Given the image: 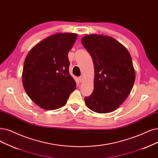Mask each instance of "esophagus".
<instances>
[{
	"mask_svg": "<svg viewBox=\"0 0 158 158\" xmlns=\"http://www.w3.org/2000/svg\"><path fill=\"white\" fill-rule=\"evenodd\" d=\"M79 79V82H82V81H83V76H80V77L78 78Z\"/></svg>",
	"mask_w": 158,
	"mask_h": 158,
	"instance_id": "1",
	"label": "esophagus"
}]
</instances>
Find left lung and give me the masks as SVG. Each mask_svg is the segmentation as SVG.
<instances>
[{
	"mask_svg": "<svg viewBox=\"0 0 158 158\" xmlns=\"http://www.w3.org/2000/svg\"><path fill=\"white\" fill-rule=\"evenodd\" d=\"M81 42L94 66V90L85 98L86 106L98 113L114 111L127 98L135 82L130 52L117 40L104 35H86Z\"/></svg>",
	"mask_w": 158,
	"mask_h": 158,
	"instance_id": "left-lung-1",
	"label": "left lung"
}]
</instances>
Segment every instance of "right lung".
I'll use <instances>...</instances> for the list:
<instances>
[{"instance_id":"right-lung-1","label":"right lung","mask_w":158,"mask_h":158,"mask_svg":"<svg viewBox=\"0 0 158 158\" xmlns=\"http://www.w3.org/2000/svg\"><path fill=\"white\" fill-rule=\"evenodd\" d=\"M77 38L58 33L42 40L29 51L23 65V85L28 97L46 110L63 107L76 83L69 73L68 52Z\"/></svg>"}]
</instances>
